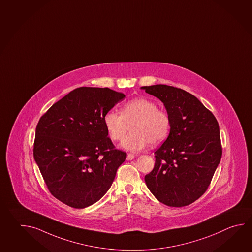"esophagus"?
Instances as JSON below:
<instances>
[{
  "instance_id": "obj_1",
  "label": "esophagus",
  "mask_w": 252,
  "mask_h": 252,
  "mask_svg": "<svg viewBox=\"0 0 252 252\" xmlns=\"http://www.w3.org/2000/svg\"><path fill=\"white\" fill-rule=\"evenodd\" d=\"M134 157H135L134 154H127V156H126V159H127V160H131V159H134Z\"/></svg>"
}]
</instances>
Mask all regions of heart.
I'll use <instances>...</instances> for the list:
<instances>
[{"mask_svg": "<svg viewBox=\"0 0 252 252\" xmlns=\"http://www.w3.org/2000/svg\"><path fill=\"white\" fill-rule=\"evenodd\" d=\"M103 122L108 135L113 141H121L131 128V134L124 140L121 146L131 152L144 149L148 144L161 143L169 135L171 126L170 115L157 107L148 98H138L125 103L120 113L110 109Z\"/></svg>", "mask_w": 252, "mask_h": 252, "instance_id": "heart-1", "label": "heart"}]
</instances>
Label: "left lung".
Masks as SVG:
<instances>
[{"label":"left lung","instance_id":"1","mask_svg":"<svg viewBox=\"0 0 252 252\" xmlns=\"http://www.w3.org/2000/svg\"><path fill=\"white\" fill-rule=\"evenodd\" d=\"M142 89L161 100L171 119L170 134L154 153V170L145 175V183L166 206H189L207 190L220 163L219 125L199 99L182 89L164 84Z\"/></svg>","mask_w":252,"mask_h":252}]
</instances>
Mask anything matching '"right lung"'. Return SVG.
Listing matches in <instances>:
<instances>
[{
  "mask_svg": "<svg viewBox=\"0 0 252 252\" xmlns=\"http://www.w3.org/2000/svg\"><path fill=\"white\" fill-rule=\"evenodd\" d=\"M125 94L80 87L55 103L36 128L33 155L47 189L67 206L98 202L112 185L126 153L116 149L103 118Z\"/></svg>",
  "mask_w": 252,
  "mask_h": 252,
  "instance_id": "1",
  "label": "right lung"
}]
</instances>
